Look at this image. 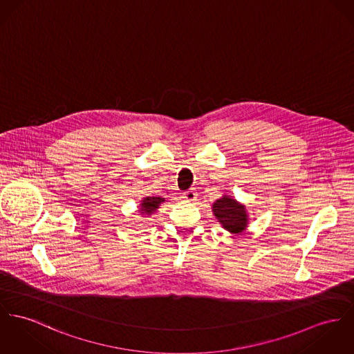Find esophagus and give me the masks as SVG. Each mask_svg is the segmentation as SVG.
I'll list each match as a JSON object with an SVG mask.
<instances>
[{
    "mask_svg": "<svg viewBox=\"0 0 354 354\" xmlns=\"http://www.w3.org/2000/svg\"><path fill=\"white\" fill-rule=\"evenodd\" d=\"M196 196H198V194H196V191L195 190L186 191V192L183 194V198H185L187 202H194V201L196 199Z\"/></svg>",
    "mask_w": 354,
    "mask_h": 354,
    "instance_id": "34e87169",
    "label": "esophagus"
}]
</instances>
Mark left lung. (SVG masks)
Returning a JSON list of instances; mask_svg holds the SVG:
<instances>
[{
    "label": "left lung",
    "instance_id": "obj_1",
    "mask_svg": "<svg viewBox=\"0 0 354 354\" xmlns=\"http://www.w3.org/2000/svg\"><path fill=\"white\" fill-rule=\"evenodd\" d=\"M213 213L227 232L243 233L248 225V214L244 205L229 195H223L213 203Z\"/></svg>",
    "mask_w": 354,
    "mask_h": 354
}]
</instances>
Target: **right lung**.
<instances>
[{
	"mask_svg": "<svg viewBox=\"0 0 354 354\" xmlns=\"http://www.w3.org/2000/svg\"><path fill=\"white\" fill-rule=\"evenodd\" d=\"M163 198L160 196H147L141 201L140 205V213L142 216H149L152 213H155L159 209V205L163 202Z\"/></svg>",
	"mask_w": 354,
	"mask_h": 354,
	"instance_id": "obj_1",
	"label": "right lung"
}]
</instances>
